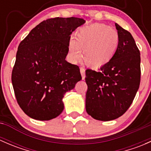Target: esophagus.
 Masks as SVG:
<instances>
[{"label":"esophagus","instance_id":"1","mask_svg":"<svg viewBox=\"0 0 151 151\" xmlns=\"http://www.w3.org/2000/svg\"><path fill=\"white\" fill-rule=\"evenodd\" d=\"M80 73H81V75H82V79L83 80H85V69L83 67H80Z\"/></svg>","mask_w":151,"mask_h":151}]
</instances>
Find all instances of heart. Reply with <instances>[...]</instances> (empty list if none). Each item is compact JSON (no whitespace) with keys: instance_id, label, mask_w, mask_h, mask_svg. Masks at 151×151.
<instances>
[{"instance_id":"b5f03b06","label":"heart","mask_w":151,"mask_h":151,"mask_svg":"<svg viewBox=\"0 0 151 151\" xmlns=\"http://www.w3.org/2000/svg\"><path fill=\"white\" fill-rule=\"evenodd\" d=\"M77 37L68 39V55L72 62L81 58L88 66L100 67L109 63L118 50L120 38L118 32L104 24L95 23L82 27Z\"/></svg>"}]
</instances>
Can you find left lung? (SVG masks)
<instances>
[{
	"label": "left lung",
	"instance_id": "1",
	"mask_svg": "<svg viewBox=\"0 0 151 151\" xmlns=\"http://www.w3.org/2000/svg\"><path fill=\"white\" fill-rule=\"evenodd\" d=\"M118 50L99 71H85L88 91L85 108L99 121L115 120L123 115L133 102L140 83V52L134 38L118 24Z\"/></svg>",
	"mask_w": 151,
	"mask_h": 151
}]
</instances>
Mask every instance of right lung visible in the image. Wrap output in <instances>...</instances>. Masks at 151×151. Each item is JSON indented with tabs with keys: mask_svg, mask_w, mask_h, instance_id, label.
<instances>
[{
	"mask_svg": "<svg viewBox=\"0 0 151 151\" xmlns=\"http://www.w3.org/2000/svg\"><path fill=\"white\" fill-rule=\"evenodd\" d=\"M85 22L77 17L50 18L19 43L12 82L18 104L31 118L49 121L58 116L64 94L81 80L79 66L65 59L71 34Z\"/></svg>",
	"mask_w": 151,
	"mask_h": 151,
	"instance_id": "add662e5",
	"label": "right lung"
}]
</instances>
